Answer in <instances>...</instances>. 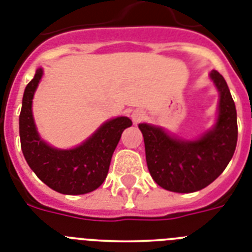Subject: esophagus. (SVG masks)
<instances>
[{
    "label": "esophagus",
    "mask_w": 252,
    "mask_h": 252,
    "mask_svg": "<svg viewBox=\"0 0 252 252\" xmlns=\"http://www.w3.org/2000/svg\"><path fill=\"white\" fill-rule=\"evenodd\" d=\"M145 117V112L143 109H134L131 112V120L134 124H139V122Z\"/></svg>",
    "instance_id": "34e87169"
}]
</instances>
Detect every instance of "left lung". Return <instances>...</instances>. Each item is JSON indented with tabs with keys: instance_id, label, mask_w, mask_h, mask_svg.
I'll use <instances>...</instances> for the list:
<instances>
[{
	"instance_id": "1",
	"label": "left lung",
	"mask_w": 252,
	"mask_h": 252,
	"mask_svg": "<svg viewBox=\"0 0 252 252\" xmlns=\"http://www.w3.org/2000/svg\"><path fill=\"white\" fill-rule=\"evenodd\" d=\"M210 80L219 93L218 113L210 128L194 138H183L153 124H139L149 174L159 187L176 193L206 188L225 170L236 151L237 111L229 87L218 70Z\"/></svg>"
}]
</instances>
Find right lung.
<instances>
[{
    "instance_id": "obj_1",
    "label": "right lung",
    "mask_w": 252,
    "mask_h": 252,
    "mask_svg": "<svg viewBox=\"0 0 252 252\" xmlns=\"http://www.w3.org/2000/svg\"><path fill=\"white\" fill-rule=\"evenodd\" d=\"M38 68L23 95L19 116L20 144L27 163L47 187L62 194H85L103 184L108 175L112 156L125 128L132 121L120 116L99 126L81 144L73 148H56L43 140L33 117V97L42 80Z\"/></svg>"
}]
</instances>
